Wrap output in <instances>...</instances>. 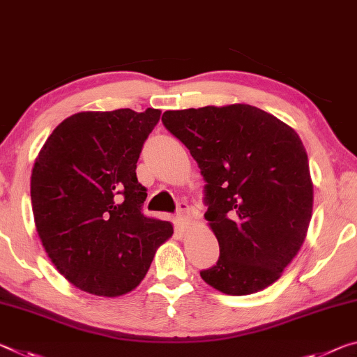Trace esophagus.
I'll return each mask as SVG.
<instances>
[{
	"instance_id": "34e87169",
	"label": "esophagus",
	"mask_w": 357,
	"mask_h": 357,
	"mask_svg": "<svg viewBox=\"0 0 357 357\" xmlns=\"http://www.w3.org/2000/svg\"><path fill=\"white\" fill-rule=\"evenodd\" d=\"M188 213H190V206L186 202H178L177 206V223L178 227H185L188 223Z\"/></svg>"
}]
</instances>
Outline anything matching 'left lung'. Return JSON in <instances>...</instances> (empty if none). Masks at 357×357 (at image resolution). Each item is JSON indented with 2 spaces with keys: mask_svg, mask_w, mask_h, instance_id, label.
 Wrapping results in <instances>:
<instances>
[{
  "mask_svg": "<svg viewBox=\"0 0 357 357\" xmlns=\"http://www.w3.org/2000/svg\"><path fill=\"white\" fill-rule=\"evenodd\" d=\"M166 130L190 150L220 258L201 277L229 296L277 282L310 225L313 185L297 132L248 104L167 110Z\"/></svg>",
  "mask_w": 357,
  "mask_h": 357,
  "instance_id": "1",
  "label": "left lung"
}]
</instances>
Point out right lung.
I'll list each match as a JSON object with an SVG mask.
<instances>
[{"mask_svg":"<svg viewBox=\"0 0 357 357\" xmlns=\"http://www.w3.org/2000/svg\"><path fill=\"white\" fill-rule=\"evenodd\" d=\"M160 110L80 112L61 121L34 162V223L58 272L79 289L115 297L136 288L169 221L144 215L140 151Z\"/></svg>","mask_w":357,"mask_h":357,"instance_id":"1","label":"right lung"}]
</instances>
